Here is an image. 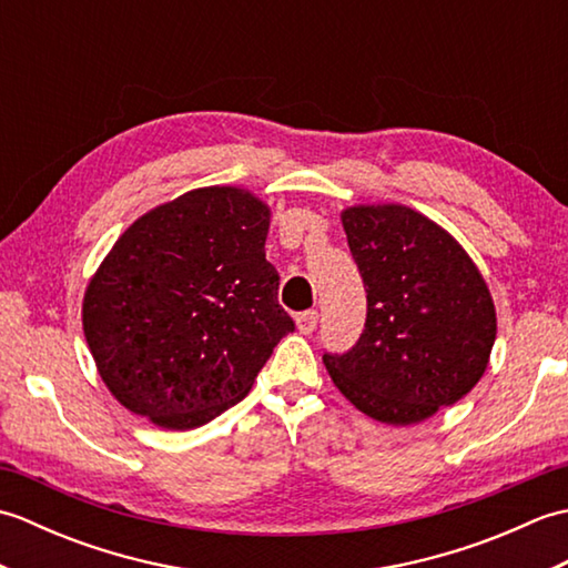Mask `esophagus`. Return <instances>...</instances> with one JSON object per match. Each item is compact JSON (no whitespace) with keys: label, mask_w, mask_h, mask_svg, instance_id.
I'll return each instance as SVG.
<instances>
[{"label":"esophagus","mask_w":568,"mask_h":568,"mask_svg":"<svg viewBox=\"0 0 568 568\" xmlns=\"http://www.w3.org/2000/svg\"><path fill=\"white\" fill-rule=\"evenodd\" d=\"M317 322H320V312L317 310H307V312H300L295 317V324L300 334H312L317 329Z\"/></svg>","instance_id":"obj_1"}]
</instances>
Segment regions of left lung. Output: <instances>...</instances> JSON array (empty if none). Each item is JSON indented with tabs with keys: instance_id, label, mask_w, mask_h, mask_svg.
<instances>
[{
	"instance_id": "8db88e82",
	"label": "left lung",
	"mask_w": 568,
	"mask_h": 568,
	"mask_svg": "<svg viewBox=\"0 0 568 568\" xmlns=\"http://www.w3.org/2000/svg\"><path fill=\"white\" fill-rule=\"evenodd\" d=\"M342 224L368 312L352 352L324 354V366L364 415L417 425L486 373L496 305L464 246L429 216L405 204H354Z\"/></svg>"
}]
</instances>
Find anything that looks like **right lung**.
Here are the masks:
<instances>
[{"mask_svg": "<svg viewBox=\"0 0 568 568\" xmlns=\"http://www.w3.org/2000/svg\"><path fill=\"white\" fill-rule=\"evenodd\" d=\"M271 207L234 185L190 190L116 239L82 297L106 388L163 429H195L244 400L295 329L265 261Z\"/></svg>", "mask_w": 568, "mask_h": 568, "instance_id": "add662e5", "label": "right lung"}]
</instances>
